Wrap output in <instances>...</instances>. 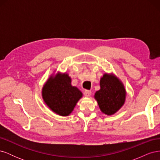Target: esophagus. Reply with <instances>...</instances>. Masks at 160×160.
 <instances>
[{
  "mask_svg": "<svg viewBox=\"0 0 160 160\" xmlns=\"http://www.w3.org/2000/svg\"><path fill=\"white\" fill-rule=\"evenodd\" d=\"M84 94L87 98H89V97H90L91 95V91L89 90H85L84 92Z\"/></svg>",
  "mask_w": 160,
  "mask_h": 160,
  "instance_id": "34e87169",
  "label": "esophagus"
}]
</instances>
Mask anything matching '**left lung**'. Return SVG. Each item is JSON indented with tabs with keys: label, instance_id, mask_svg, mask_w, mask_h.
Returning <instances> with one entry per match:
<instances>
[{
	"label": "left lung",
	"instance_id": "1",
	"mask_svg": "<svg viewBox=\"0 0 160 160\" xmlns=\"http://www.w3.org/2000/svg\"><path fill=\"white\" fill-rule=\"evenodd\" d=\"M100 89L94 98L101 112L112 115L118 111L125 102L126 90L123 82L113 73L105 72L100 79Z\"/></svg>",
	"mask_w": 160,
	"mask_h": 160
}]
</instances>
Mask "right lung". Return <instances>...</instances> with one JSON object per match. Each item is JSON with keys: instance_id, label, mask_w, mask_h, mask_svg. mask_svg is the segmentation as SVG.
Returning <instances> with one entry per match:
<instances>
[{"instance_id": "add662e5", "label": "right lung", "mask_w": 160, "mask_h": 160, "mask_svg": "<svg viewBox=\"0 0 160 160\" xmlns=\"http://www.w3.org/2000/svg\"><path fill=\"white\" fill-rule=\"evenodd\" d=\"M42 98L52 112L66 117L73 111L83 97L82 92L71 85V78L67 72L58 71L48 78L42 88Z\"/></svg>"}]
</instances>
